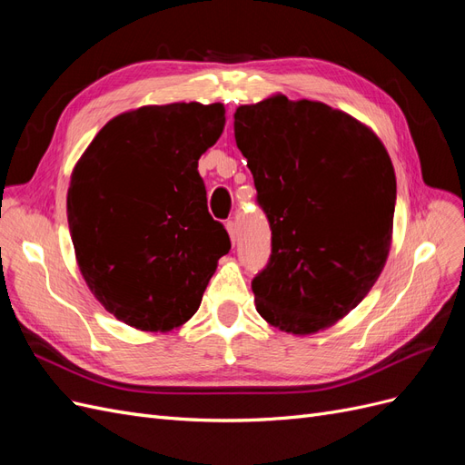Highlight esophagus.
<instances>
[{"mask_svg":"<svg viewBox=\"0 0 465 465\" xmlns=\"http://www.w3.org/2000/svg\"><path fill=\"white\" fill-rule=\"evenodd\" d=\"M224 227H227V232L231 236V241L234 242L236 241V223L234 221H227V224H224Z\"/></svg>","mask_w":465,"mask_h":465,"instance_id":"34e87169","label":"esophagus"}]
</instances>
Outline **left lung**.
Segmentation results:
<instances>
[{
  "label": "left lung",
  "instance_id": "left-lung-1",
  "mask_svg": "<svg viewBox=\"0 0 465 465\" xmlns=\"http://www.w3.org/2000/svg\"><path fill=\"white\" fill-rule=\"evenodd\" d=\"M272 227V256L252 281L258 314L311 335L367 297L391 246L396 174L367 125L318 101L273 94L234 112Z\"/></svg>",
  "mask_w": 465,
  "mask_h": 465
}]
</instances>
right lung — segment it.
I'll return each instance as SVG.
<instances>
[{"mask_svg": "<svg viewBox=\"0 0 465 465\" xmlns=\"http://www.w3.org/2000/svg\"><path fill=\"white\" fill-rule=\"evenodd\" d=\"M223 128L221 103L142 106L112 118L74 168L67 223L79 272L128 326L186 323L231 250L198 173Z\"/></svg>", "mask_w": 465, "mask_h": 465, "instance_id": "add662e5", "label": "right lung"}]
</instances>
